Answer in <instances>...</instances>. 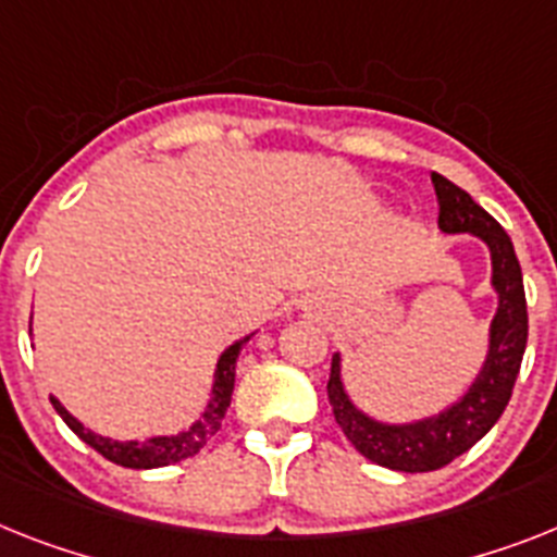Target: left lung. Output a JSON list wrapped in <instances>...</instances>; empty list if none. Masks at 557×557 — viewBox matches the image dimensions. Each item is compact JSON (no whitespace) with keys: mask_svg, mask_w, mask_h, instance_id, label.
I'll list each match as a JSON object with an SVG mask.
<instances>
[{"mask_svg":"<svg viewBox=\"0 0 557 557\" xmlns=\"http://www.w3.org/2000/svg\"><path fill=\"white\" fill-rule=\"evenodd\" d=\"M438 198V228L445 235H473L487 243L493 260V288L498 294V308L490 322V345L484 366L475 373L473 385L459 401H453L436 416H424L416 422H380L350 401L343 382V357L331 359L329 401L336 424L348 442L373 465L401 473H430L450 465L467 453L487 430L498 422L507 408L512 385L521 371L527 348V297L524 277L518 265L512 240L493 214L475 203L465 189L447 181L445 175H430Z\"/></svg>","mask_w":557,"mask_h":557,"instance_id":"left-lung-1","label":"left lung"}]
</instances>
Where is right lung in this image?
Listing matches in <instances>:
<instances>
[{"label": "right lung", "mask_w": 557, "mask_h": 557, "mask_svg": "<svg viewBox=\"0 0 557 557\" xmlns=\"http://www.w3.org/2000/svg\"><path fill=\"white\" fill-rule=\"evenodd\" d=\"M249 339L251 334L243 336V339H237L235 345H228V348L223 350L221 359H218V368H214L212 396H209L207 410L200 413L198 422H191L189 428L175 433V436H152L147 438V442H115V438L98 436V433L84 428L76 416L70 413L55 396H50V401H53L55 413L64 419V424H67L82 442H87L92 450H98L104 459H110L112 465L129 467V470H152V467L175 465V461H184L189 459V456H195V453L221 430L223 416H226L228 401H232V391H235L237 357H240V348L249 343Z\"/></svg>", "instance_id": "right-lung-1"}]
</instances>
